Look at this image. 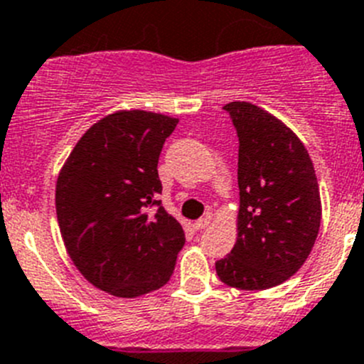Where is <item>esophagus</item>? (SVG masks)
Masks as SVG:
<instances>
[{
	"label": "esophagus",
	"mask_w": 364,
	"mask_h": 364,
	"mask_svg": "<svg viewBox=\"0 0 364 364\" xmlns=\"http://www.w3.org/2000/svg\"><path fill=\"white\" fill-rule=\"evenodd\" d=\"M208 225H210V218L206 215V218L198 219V221L194 223V228H196V230H203V228H206V227H208Z\"/></svg>",
	"instance_id": "34e87169"
}]
</instances>
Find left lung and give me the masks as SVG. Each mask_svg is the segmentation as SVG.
I'll return each mask as SVG.
<instances>
[{
  "label": "left lung",
  "mask_w": 364,
  "mask_h": 364,
  "mask_svg": "<svg viewBox=\"0 0 364 364\" xmlns=\"http://www.w3.org/2000/svg\"><path fill=\"white\" fill-rule=\"evenodd\" d=\"M223 109L239 137V215L237 241L215 272L228 287L264 290L309 257L321 225L319 185L304 145L277 117L247 101Z\"/></svg>",
  "instance_id": "left-lung-1"
}]
</instances>
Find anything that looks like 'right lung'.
<instances>
[{
    "instance_id": "1",
    "label": "right lung",
    "mask_w": 364,
    "mask_h": 364,
    "mask_svg": "<svg viewBox=\"0 0 364 364\" xmlns=\"http://www.w3.org/2000/svg\"><path fill=\"white\" fill-rule=\"evenodd\" d=\"M178 119L145 110L110 114L83 134L55 185L70 259L117 297L158 290L174 274L185 232L161 206L158 161Z\"/></svg>"
}]
</instances>
